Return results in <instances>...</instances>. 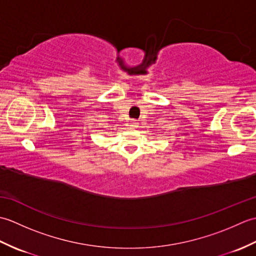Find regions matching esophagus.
<instances>
[{
  "label": "esophagus",
  "mask_w": 256,
  "mask_h": 256,
  "mask_svg": "<svg viewBox=\"0 0 256 256\" xmlns=\"http://www.w3.org/2000/svg\"><path fill=\"white\" fill-rule=\"evenodd\" d=\"M130 126L132 128H138V122L135 121V120H132L131 122H130Z\"/></svg>",
  "instance_id": "34e87169"
}]
</instances>
